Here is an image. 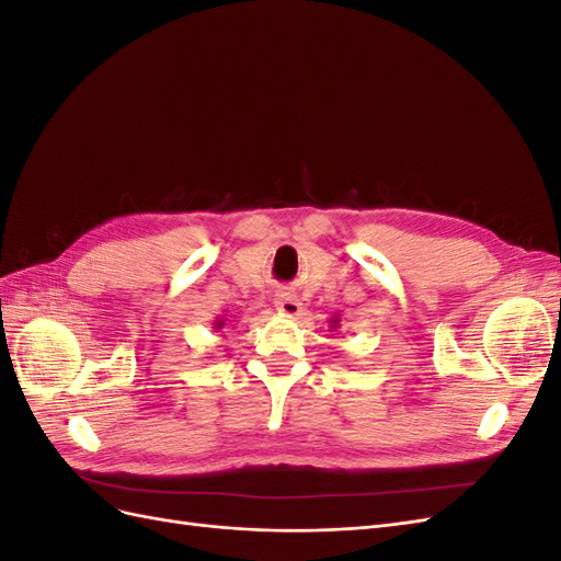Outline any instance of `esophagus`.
<instances>
[{
  "instance_id": "obj_1",
  "label": "esophagus",
  "mask_w": 561,
  "mask_h": 561,
  "mask_svg": "<svg viewBox=\"0 0 561 561\" xmlns=\"http://www.w3.org/2000/svg\"><path fill=\"white\" fill-rule=\"evenodd\" d=\"M274 304H276V309H278L283 316H290V318L301 311V301H299L295 295H290V293L276 295Z\"/></svg>"
}]
</instances>
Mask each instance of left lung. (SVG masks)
<instances>
[{"mask_svg":"<svg viewBox=\"0 0 561 561\" xmlns=\"http://www.w3.org/2000/svg\"><path fill=\"white\" fill-rule=\"evenodd\" d=\"M339 320H342V318H339V316H334V318H330V325L336 330L339 328Z\"/></svg>","mask_w":561,"mask_h":561,"instance_id":"obj_1","label":"left lung"}]
</instances>
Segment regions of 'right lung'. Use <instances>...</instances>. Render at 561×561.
Returning a JSON list of instances; mask_svg holds the SVG:
<instances>
[{
  "instance_id": "1",
  "label": "right lung",
  "mask_w": 561,
  "mask_h": 561,
  "mask_svg": "<svg viewBox=\"0 0 561 561\" xmlns=\"http://www.w3.org/2000/svg\"><path fill=\"white\" fill-rule=\"evenodd\" d=\"M213 328H215V330H222V328H225V318H217V320L213 322Z\"/></svg>"
}]
</instances>
